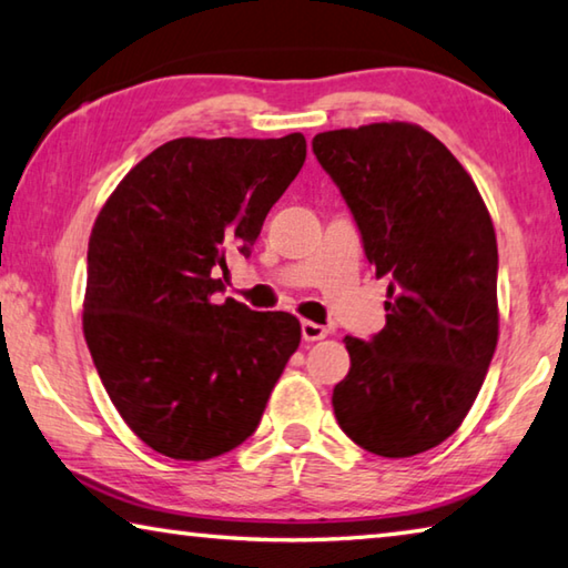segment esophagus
<instances>
[{"mask_svg":"<svg viewBox=\"0 0 568 568\" xmlns=\"http://www.w3.org/2000/svg\"><path fill=\"white\" fill-rule=\"evenodd\" d=\"M302 336H304V342H320L329 336V329L316 322H302Z\"/></svg>","mask_w":568,"mask_h":568,"instance_id":"34e87169","label":"esophagus"}]
</instances>
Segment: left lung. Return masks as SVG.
<instances>
[{
	"mask_svg": "<svg viewBox=\"0 0 568 568\" xmlns=\"http://www.w3.org/2000/svg\"><path fill=\"white\" fill-rule=\"evenodd\" d=\"M362 232L376 276H389L386 326L344 336L349 374L334 414L354 444L404 459L459 429L499 339L494 224L469 172L426 129L379 122L314 136Z\"/></svg>",
	"mask_w": 568,
	"mask_h": 568,
	"instance_id": "1",
	"label": "left lung"
}]
</instances>
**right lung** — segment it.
Wrapping results in <instances>:
<instances>
[{
	"label": "right lung",
	"mask_w": 568,
	"mask_h": 568,
	"mask_svg": "<svg viewBox=\"0 0 568 568\" xmlns=\"http://www.w3.org/2000/svg\"><path fill=\"white\" fill-rule=\"evenodd\" d=\"M306 139H196L156 146L106 199L87 252L84 339L109 399L154 452L206 462L256 432L300 320L224 290L294 182Z\"/></svg>",
	"instance_id": "add662e5"
}]
</instances>
